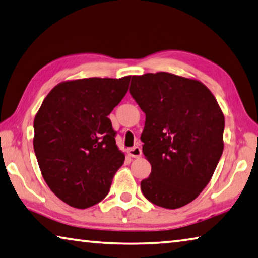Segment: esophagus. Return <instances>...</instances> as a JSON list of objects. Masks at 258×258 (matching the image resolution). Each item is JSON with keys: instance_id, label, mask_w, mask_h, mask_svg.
<instances>
[{"instance_id": "34e87169", "label": "esophagus", "mask_w": 258, "mask_h": 258, "mask_svg": "<svg viewBox=\"0 0 258 258\" xmlns=\"http://www.w3.org/2000/svg\"><path fill=\"white\" fill-rule=\"evenodd\" d=\"M127 154L131 157L139 158L142 155V150L140 149V147H133V148L127 149Z\"/></svg>"}]
</instances>
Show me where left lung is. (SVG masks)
I'll return each mask as SVG.
<instances>
[{"label": "left lung", "instance_id": "obj_1", "mask_svg": "<svg viewBox=\"0 0 258 258\" xmlns=\"http://www.w3.org/2000/svg\"><path fill=\"white\" fill-rule=\"evenodd\" d=\"M130 93L146 113L141 141L151 172L142 194L165 209L186 206L209 183L223 154L217 100L199 80L167 72L133 76Z\"/></svg>", "mask_w": 258, "mask_h": 258}]
</instances>
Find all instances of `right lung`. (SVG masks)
<instances>
[{"instance_id":"1","label":"right lung","mask_w":258,"mask_h":258,"mask_svg":"<svg viewBox=\"0 0 258 258\" xmlns=\"http://www.w3.org/2000/svg\"><path fill=\"white\" fill-rule=\"evenodd\" d=\"M130 76L60 83L34 118L33 147L44 181L69 206L102 201L125 156L109 113L127 93Z\"/></svg>"}]
</instances>
